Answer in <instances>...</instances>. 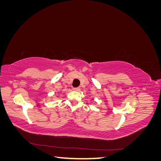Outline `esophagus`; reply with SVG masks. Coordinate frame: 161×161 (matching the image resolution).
<instances>
[{
    "mask_svg": "<svg viewBox=\"0 0 161 161\" xmlns=\"http://www.w3.org/2000/svg\"><path fill=\"white\" fill-rule=\"evenodd\" d=\"M72 90L73 91H80V88H79V87H77V88H73Z\"/></svg>",
    "mask_w": 161,
    "mask_h": 161,
    "instance_id": "1",
    "label": "esophagus"
}]
</instances>
